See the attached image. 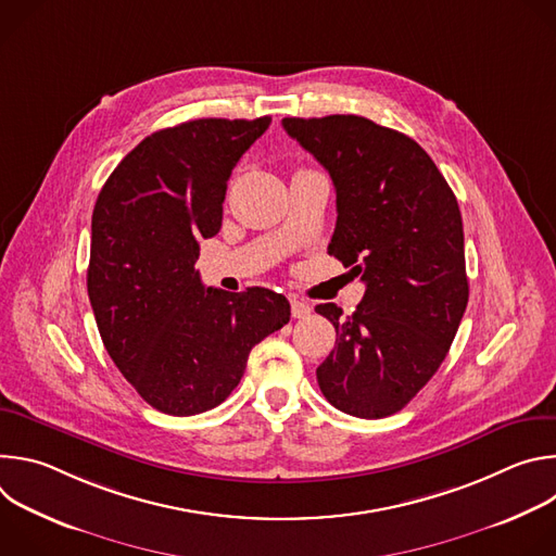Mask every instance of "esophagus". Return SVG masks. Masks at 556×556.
Listing matches in <instances>:
<instances>
[{"instance_id":"esophagus-1","label":"esophagus","mask_w":556,"mask_h":556,"mask_svg":"<svg viewBox=\"0 0 556 556\" xmlns=\"http://www.w3.org/2000/svg\"><path fill=\"white\" fill-rule=\"evenodd\" d=\"M290 312H292V316L294 319H305V316H309V312H312V307L305 303V301H301V299H290Z\"/></svg>"}]
</instances>
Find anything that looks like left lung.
<instances>
[{
    "mask_svg": "<svg viewBox=\"0 0 556 556\" xmlns=\"http://www.w3.org/2000/svg\"><path fill=\"white\" fill-rule=\"evenodd\" d=\"M337 189L328 253L365 281L354 314L321 303L337 345L316 380L339 412L378 420L401 412L442 365L468 303L457 200L409 136L354 114L283 118Z\"/></svg>",
    "mask_w": 556,
    "mask_h": 556,
    "instance_id": "left-lung-1",
    "label": "left lung"
}]
</instances>
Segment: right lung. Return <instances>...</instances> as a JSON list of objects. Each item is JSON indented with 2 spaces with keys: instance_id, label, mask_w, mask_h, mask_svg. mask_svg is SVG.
<instances>
[{
  "instance_id": "right-lung-1",
  "label": "right lung",
  "mask_w": 556,
  "mask_h": 556,
  "mask_svg": "<svg viewBox=\"0 0 556 556\" xmlns=\"http://www.w3.org/2000/svg\"><path fill=\"white\" fill-rule=\"evenodd\" d=\"M270 116L198 118L153 131L103 185L92 213L88 294L108 354L140 399L195 416L240 384L251 350L290 321L268 288H204L200 240L222 226L232 167Z\"/></svg>"
}]
</instances>
